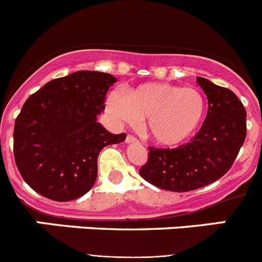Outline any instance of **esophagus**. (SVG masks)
I'll list each match as a JSON object with an SVG mask.
<instances>
[{"label":"esophagus","instance_id":"34e87169","mask_svg":"<svg viewBox=\"0 0 262 262\" xmlns=\"http://www.w3.org/2000/svg\"><path fill=\"white\" fill-rule=\"evenodd\" d=\"M126 143H127V144H133V143H138V139L134 138L133 135H127L126 136Z\"/></svg>","mask_w":262,"mask_h":262}]
</instances>
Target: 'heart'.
I'll use <instances>...</instances> for the list:
<instances>
[{
    "mask_svg": "<svg viewBox=\"0 0 262 262\" xmlns=\"http://www.w3.org/2000/svg\"><path fill=\"white\" fill-rule=\"evenodd\" d=\"M106 108L119 123L133 126L143 119V133L149 140L163 147H174L186 142L200 128L206 99L195 88L144 82L124 94L111 92Z\"/></svg>",
    "mask_w": 262,
    "mask_h": 262,
    "instance_id": "obj_1",
    "label": "heart"
}]
</instances>
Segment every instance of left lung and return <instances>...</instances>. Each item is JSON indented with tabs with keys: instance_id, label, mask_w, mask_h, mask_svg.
I'll list each match as a JSON object with an SVG mask.
<instances>
[{
	"instance_id": "8db88e82",
	"label": "left lung",
	"mask_w": 262,
	"mask_h": 262,
	"mask_svg": "<svg viewBox=\"0 0 262 262\" xmlns=\"http://www.w3.org/2000/svg\"><path fill=\"white\" fill-rule=\"evenodd\" d=\"M209 101L207 117L189 143L174 149L149 147L139 173L169 191H190L223 177L232 166L247 135V111L233 92L196 77Z\"/></svg>"
}]
</instances>
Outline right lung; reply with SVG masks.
Returning a JSON list of instances; mask_svg holds the SVG:
<instances>
[{"label": "right lung", "mask_w": 262, "mask_h": 262, "mask_svg": "<svg viewBox=\"0 0 262 262\" xmlns=\"http://www.w3.org/2000/svg\"><path fill=\"white\" fill-rule=\"evenodd\" d=\"M114 76L78 71L50 81L29 97L14 124V157L31 189L57 202L93 187L102 148L124 142L97 122Z\"/></svg>", "instance_id": "add662e5"}]
</instances>
